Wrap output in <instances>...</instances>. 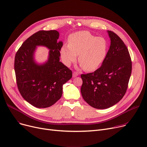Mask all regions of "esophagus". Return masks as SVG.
Returning <instances> with one entry per match:
<instances>
[{"label": "esophagus", "mask_w": 147, "mask_h": 147, "mask_svg": "<svg viewBox=\"0 0 147 147\" xmlns=\"http://www.w3.org/2000/svg\"><path fill=\"white\" fill-rule=\"evenodd\" d=\"M78 75H79V73L76 72V71L73 72V78H75V77H77Z\"/></svg>", "instance_id": "obj_1"}]
</instances>
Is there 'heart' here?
Listing matches in <instances>:
<instances>
[{"label":"heart","instance_id":"1","mask_svg":"<svg viewBox=\"0 0 147 147\" xmlns=\"http://www.w3.org/2000/svg\"><path fill=\"white\" fill-rule=\"evenodd\" d=\"M108 51L107 41L87 31H80L69 36L68 43L60 49L63 63L67 67L76 61L79 55L81 67L88 71L97 69L104 61Z\"/></svg>","mask_w":147,"mask_h":147}]
</instances>
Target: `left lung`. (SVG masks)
Masks as SVG:
<instances>
[{
    "instance_id": "8db88e82",
    "label": "left lung",
    "mask_w": 147,
    "mask_h": 147,
    "mask_svg": "<svg viewBox=\"0 0 147 147\" xmlns=\"http://www.w3.org/2000/svg\"><path fill=\"white\" fill-rule=\"evenodd\" d=\"M107 32L111 45L101 66L93 73L81 75L82 97L97 109H108L120 101L132 73V61L126 46L115 33Z\"/></svg>"
}]
</instances>
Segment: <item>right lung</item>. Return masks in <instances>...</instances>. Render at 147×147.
<instances>
[{"mask_svg": "<svg viewBox=\"0 0 147 147\" xmlns=\"http://www.w3.org/2000/svg\"><path fill=\"white\" fill-rule=\"evenodd\" d=\"M57 30H41L29 37L15 57L14 69L18 89L22 98L37 108L52 106L61 98L63 86L72 78V71L59 61L63 45L57 42ZM37 45L50 50L48 61L37 65L34 59Z\"/></svg>", "mask_w": 147, "mask_h": 147, "instance_id": "add662e5", "label": "right lung"}]
</instances>
